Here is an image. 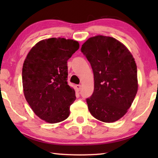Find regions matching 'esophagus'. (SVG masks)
Wrapping results in <instances>:
<instances>
[{
  "label": "esophagus",
  "mask_w": 158,
  "mask_h": 158,
  "mask_svg": "<svg viewBox=\"0 0 158 158\" xmlns=\"http://www.w3.org/2000/svg\"><path fill=\"white\" fill-rule=\"evenodd\" d=\"M75 87H76V89H77V91H79V90H81V85H79H79H76Z\"/></svg>",
  "instance_id": "1"
}]
</instances>
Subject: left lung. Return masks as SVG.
Wrapping results in <instances>:
<instances>
[{
  "instance_id": "8db88e82",
  "label": "left lung",
  "mask_w": 158,
  "mask_h": 158,
  "mask_svg": "<svg viewBox=\"0 0 158 158\" xmlns=\"http://www.w3.org/2000/svg\"><path fill=\"white\" fill-rule=\"evenodd\" d=\"M81 52L91 65L94 91L86 102L99 121L113 123L127 113L137 93V69L126 47L114 37L97 35L83 44Z\"/></svg>"
}]
</instances>
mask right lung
Here are the masks:
<instances>
[{"label": "right lung", "instance_id": "1", "mask_svg": "<svg viewBox=\"0 0 158 158\" xmlns=\"http://www.w3.org/2000/svg\"><path fill=\"white\" fill-rule=\"evenodd\" d=\"M79 48V42L73 40H44L32 48L23 63L26 100L34 113L49 123L65 120L76 100L75 91L67 81V63Z\"/></svg>", "mask_w": 158, "mask_h": 158}]
</instances>
